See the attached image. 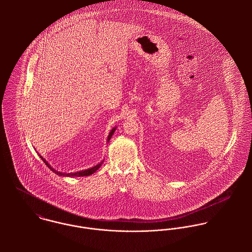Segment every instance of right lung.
<instances>
[{
  "label": "right lung",
  "instance_id": "right-lung-1",
  "mask_svg": "<svg viewBox=\"0 0 252 252\" xmlns=\"http://www.w3.org/2000/svg\"><path fill=\"white\" fill-rule=\"evenodd\" d=\"M116 128L117 127H114L113 129H111V131L109 132V134H108V140H107V143L109 142V140H110V138L112 137V135H113V133L115 132V130H116ZM38 156L41 158V160L45 163V165H47V167L53 172V173H55L56 175H58V176H61V177H69V178H75V177H87V176H91L92 174H94L100 167H101V165L103 164V162H104V160L101 162V163H99V164H97L96 166H94V167H92V168H89V169H86V170H82V171H79V172H75V173H61V172H58V171H56L55 169H53L52 167H51V165H49L48 163H47V161L42 157V156H40L39 154H38Z\"/></svg>",
  "mask_w": 252,
  "mask_h": 252
}]
</instances>
